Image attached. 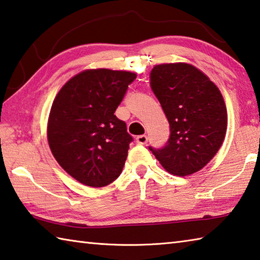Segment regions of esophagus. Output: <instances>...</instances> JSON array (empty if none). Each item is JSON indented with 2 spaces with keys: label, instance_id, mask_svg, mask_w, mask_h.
Returning a JSON list of instances; mask_svg holds the SVG:
<instances>
[{
  "label": "esophagus",
  "instance_id": "34e87169",
  "mask_svg": "<svg viewBox=\"0 0 260 260\" xmlns=\"http://www.w3.org/2000/svg\"><path fill=\"white\" fill-rule=\"evenodd\" d=\"M136 142H137V144H139V145H146L148 142V138L146 135H140L137 138H136Z\"/></svg>",
  "mask_w": 260,
  "mask_h": 260
}]
</instances>
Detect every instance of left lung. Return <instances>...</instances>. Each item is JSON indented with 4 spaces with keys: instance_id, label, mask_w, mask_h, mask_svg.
Returning a JSON list of instances; mask_svg holds the SVG:
<instances>
[{
    "instance_id": "obj_1",
    "label": "left lung",
    "mask_w": 260,
    "mask_h": 260,
    "mask_svg": "<svg viewBox=\"0 0 260 260\" xmlns=\"http://www.w3.org/2000/svg\"><path fill=\"white\" fill-rule=\"evenodd\" d=\"M149 84L170 124L163 147L149 151L176 176L201 170L220 148L227 127V112L219 89L189 63L154 66Z\"/></svg>"
}]
</instances>
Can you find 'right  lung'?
<instances>
[{
	"label": "right lung",
	"instance_id": "obj_1",
	"mask_svg": "<svg viewBox=\"0 0 260 260\" xmlns=\"http://www.w3.org/2000/svg\"><path fill=\"white\" fill-rule=\"evenodd\" d=\"M135 79L130 72L84 71L54 98L49 146L62 169L81 184L103 187L121 175L134 138L114 113Z\"/></svg>",
	"mask_w": 260,
	"mask_h": 260
}]
</instances>
